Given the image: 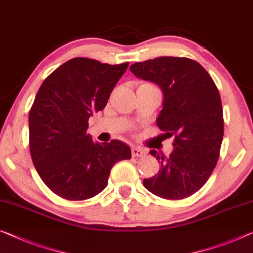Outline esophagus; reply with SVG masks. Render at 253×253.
I'll return each instance as SVG.
<instances>
[{"label":"esophagus","instance_id":"1","mask_svg":"<svg viewBox=\"0 0 253 253\" xmlns=\"http://www.w3.org/2000/svg\"><path fill=\"white\" fill-rule=\"evenodd\" d=\"M146 154L145 149H142L141 147H133L132 148V156L133 157H141Z\"/></svg>","mask_w":253,"mask_h":253}]
</instances>
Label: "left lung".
I'll return each instance as SVG.
<instances>
[{
	"label": "left lung",
	"mask_w": 253,
	"mask_h": 253,
	"mask_svg": "<svg viewBox=\"0 0 253 253\" xmlns=\"http://www.w3.org/2000/svg\"><path fill=\"white\" fill-rule=\"evenodd\" d=\"M130 71L161 87L163 108L156 122L166 138L173 137L169 156L149 151L161 169L143 185L169 200L192 196L207 182L219 157L224 120L218 89L203 65L188 57H156L132 64Z\"/></svg>",
	"instance_id": "obj_1"
}]
</instances>
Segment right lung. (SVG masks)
<instances>
[{
    "instance_id": "obj_1",
    "label": "right lung",
    "mask_w": 253,
    "mask_h": 253,
    "mask_svg": "<svg viewBox=\"0 0 253 253\" xmlns=\"http://www.w3.org/2000/svg\"><path fill=\"white\" fill-rule=\"evenodd\" d=\"M127 65L75 57L42 84L29 112V148L42 182L59 197H95L106 188L112 167L131 158L126 143L94 142L87 134L89 118L106 106Z\"/></svg>"
}]
</instances>
